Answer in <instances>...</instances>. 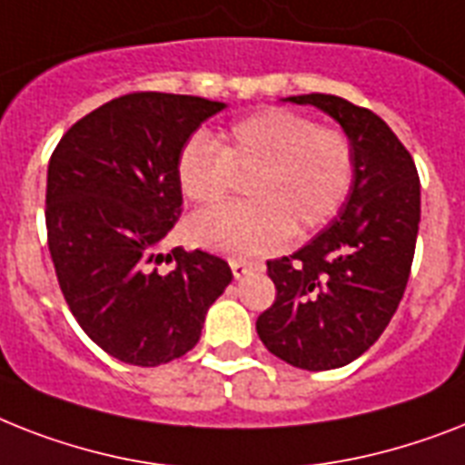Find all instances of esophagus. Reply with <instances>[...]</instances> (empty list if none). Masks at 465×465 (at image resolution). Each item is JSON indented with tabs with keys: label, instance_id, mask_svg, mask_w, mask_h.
I'll return each mask as SVG.
<instances>
[{
	"label": "esophagus",
	"instance_id": "1",
	"mask_svg": "<svg viewBox=\"0 0 465 465\" xmlns=\"http://www.w3.org/2000/svg\"><path fill=\"white\" fill-rule=\"evenodd\" d=\"M229 265H232V272L236 279L245 277V274H251V272L258 270V265H252V262H248V260H232Z\"/></svg>",
	"mask_w": 465,
	"mask_h": 465
}]
</instances>
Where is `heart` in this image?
<instances>
[{
  "label": "heart",
  "mask_w": 465,
  "mask_h": 465,
  "mask_svg": "<svg viewBox=\"0 0 465 465\" xmlns=\"http://www.w3.org/2000/svg\"><path fill=\"white\" fill-rule=\"evenodd\" d=\"M356 173L353 145L289 109H262L222 131L214 143L191 138L176 162L181 193L198 205L220 203L245 179V205L193 214L188 239L200 248L258 258L324 226L349 198Z\"/></svg>",
  "instance_id": "b5f03b06"
}]
</instances>
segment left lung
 I'll use <instances>...</instances> for the list:
<instances>
[{
	"instance_id": "left-lung-1",
	"label": "left lung",
	"mask_w": 465,
	"mask_h": 465,
	"mask_svg": "<svg viewBox=\"0 0 465 465\" xmlns=\"http://www.w3.org/2000/svg\"><path fill=\"white\" fill-rule=\"evenodd\" d=\"M284 102L331 116L356 157L353 186L330 226L267 262L277 298L255 322L270 353L318 372L363 356L399 308L416 252L420 181L409 150L370 109L322 93Z\"/></svg>"
}]
</instances>
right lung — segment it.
Segmentation results:
<instances>
[{"label":"right lung","instance_id":"add662e5","mask_svg":"<svg viewBox=\"0 0 465 465\" xmlns=\"http://www.w3.org/2000/svg\"><path fill=\"white\" fill-rule=\"evenodd\" d=\"M224 102L131 93L64 134L47 169V241L74 318L109 356L154 368L193 349L207 308L232 284L210 252L173 248L157 272L162 241L181 214L176 162Z\"/></svg>","mask_w":465,"mask_h":465}]
</instances>
